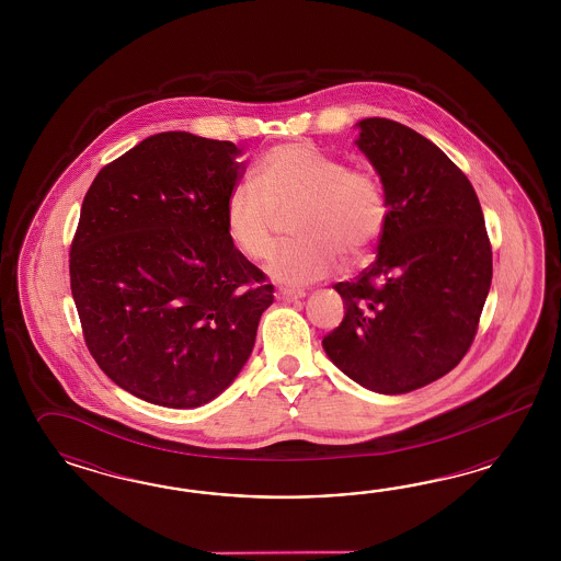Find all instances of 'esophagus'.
<instances>
[{
  "instance_id": "esophagus-1",
  "label": "esophagus",
  "mask_w": 561,
  "mask_h": 561,
  "mask_svg": "<svg viewBox=\"0 0 561 561\" xmlns=\"http://www.w3.org/2000/svg\"><path fill=\"white\" fill-rule=\"evenodd\" d=\"M305 296L306 291H302V289H275V298L282 300V302H296V300H300V298H305Z\"/></svg>"
}]
</instances>
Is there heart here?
<instances>
[{"label":"heart","instance_id":"b5f03b06","mask_svg":"<svg viewBox=\"0 0 561 561\" xmlns=\"http://www.w3.org/2000/svg\"><path fill=\"white\" fill-rule=\"evenodd\" d=\"M251 187L226 199L224 224L238 253L265 261L277 242V220L291 211L286 244L270 273L289 286L321 282L337 272L341 257L354 265L370 255L389 220L380 179L364 167L306 144H284L265 153L253 170Z\"/></svg>","mask_w":561,"mask_h":561}]
</instances>
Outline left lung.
I'll use <instances>...</instances> for the list:
<instances>
[{
  "mask_svg": "<svg viewBox=\"0 0 561 561\" xmlns=\"http://www.w3.org/2000/svg\"><path fill=\"white\" fill-rule=\"evenodd\" d=\"M357 127L389 220L373 265L333 286L345 317L323 347L357 385L401 394L438 380L469 352L492 286V244L476 188L436 144L397 121Z\"/></svg>",
  "mask_w": 561,
  "mask_h": 561,
  "instance_id": "8db88e82",
  "label": "left lung"
}]
</instances>
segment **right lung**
<instances>
[{"mask_svg":"<svg viewBox=\"0 0 561 561\" xmlns=\"http://www.w3.org/2000/svg\"><path fill=\"white\" fill-rule=\"evenodd\" d=\"M240 148L156 134L96 174L69 251L88 352L117 387L162 408H199L253 352L273 286L226 232Z\"/></svg>","mask_w":561,"mask_h":561,"instance_id":"right-lung-1","label":"right lung"}]
</instances>
